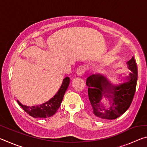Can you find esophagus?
<instances>
[{"label": "esophagus", "mask_w": 147, "mask_h": 147, "mask_svg": "<svg viewBox=\"0 0 147 147\" xmlns=\"http://www.w3.org/2000/svg\"><path fill=\"white\" fill-rule=\"evenodd\" d=\"M86 70V69L85 67L82 66V65L80 66V67H78V69H77V70H76V74L79 76H83L84 74L85 73Z\"/></svg>", "instance_id": "34e87169"}]
</instances>
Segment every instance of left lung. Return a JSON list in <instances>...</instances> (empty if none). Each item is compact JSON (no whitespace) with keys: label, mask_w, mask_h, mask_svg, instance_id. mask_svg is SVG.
<instances>
[{"label":"left lung","mask_w":147,"mask_h":147,"mask_svg":"<svg viewBox=\"0 0 147 147\" xmlns=\"http://www.w3.org/2000/svg\"><path fill=\"white\" fill-rule=\"evenodd\" d=\"M126 64L131 72L118 85L111 83L102 74H92L87 78L89 105L98 118L115 119L130 107L136 91L138 69L134 57ZM104 99L108 100L107 103L104 101L107 107L103 104Z\"/></svg>","instance_id":"8db88e82"}]
</instances>
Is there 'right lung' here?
<instances>
[{"mask_svg":"<svg viewBox=\"0 0 147 147\" xmlns=\"http://www.w3.org/2000/svg\"><path fill=\"white\" fill-rule=\"evenodd\" d=\"M69 82H70L69 77H65L63 79L60 88L57 92V93L54 96V97L51 98L46 102L40 104V105L36 106H27L22 104L19 100H17V103L23 108L27 113L34 118L50 117L56 113L57 110L60 106L64 94L69 87Z\"/></svg>","mask_w":147,"mask_h":147,"instance_id":"add662e5","label":"right lung"}]
</instances>
